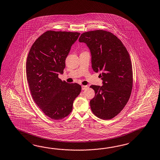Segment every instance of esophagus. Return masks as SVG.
<instances>
[{"instance_id": "esophagus-1", "label": "esophagus", "mask_w": 160, "mask_h": 160, "mask_svg": "<svg viewBox=\"0 0 160 160\" xmlns=\"http://www.w3.org/2000/svg\"><path fill=\"white\" fill-rule=\"evenodd\" d=\"M88 86H86V85H82V90H85L88 88Z\"/></svg>"}]
</instances>
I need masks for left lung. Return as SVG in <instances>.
Here are the masks:
<instances>
[{"label":"left lung","instance_id":"8db88e82","mask_svg":"<svg viewBox=\"0 0 160 160\" xmlns=\"http://www.w3.org/2000/svg\"><path fill=\"white\" fill-rule=\"evenodd\" d=\"M79 42L86 43L92 55V67L100 74L102 86L92 85L95 96L91 110L99 118L111 119L122 110L131 94L132 66L122 42L113 33L103 30L83 33Z\"/></svg>","mask_w":160,"mask_h":160}]
</instances>
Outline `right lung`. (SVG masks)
<instances>
[{"label": "right lung", "instance_id": "obj_1", "mask_svg": "<svg viewBox=\"0 0 160 160\" xmlns=\"http://www.w3.org/2000/svg\"><path fill=\"white\" fill-rule=\"evenodd\" d=\"M80 33L48 31L29 50L26 62L27 78L34 102L43 112L59 120L70 114L74 100L81 91L77 83L58 77L63 74L66 58Z\"/></svg>", "mask_w": 160, "mask_h": 160}]
</instances>
